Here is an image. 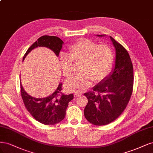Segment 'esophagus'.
Instances as JSON below:
<instances>
[{
	"label": "esophagus",
	"instance_id": "34e87169",
	"mask_svg": "<svg viewBox=\"0 0 153 153\" xmlns=\"http://www.w3.org/2000/svg\"><path fill=\"white\" fill-rule=\"evenodd\" d=\"M81 95H82L81 93H74V97H78L81 96Z\"/></svg>",
	"mask_w": 153,
	"mask_h": 153
}]
</instances>
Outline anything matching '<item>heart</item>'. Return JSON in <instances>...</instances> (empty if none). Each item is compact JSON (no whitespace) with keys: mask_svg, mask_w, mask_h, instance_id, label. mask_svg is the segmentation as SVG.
<instances>
[{"mask_svg":"<svg viewBox=\"0 0 153 153\" xmlns=\"http://www.w3.org/2000/svg\"><path fill=\"white\" fill-rule=\"evenodd\" d=\"M113 52L106 44H98L88 39L77 41L68 49L67 55L60 58L63 75L68 79L72 76L75 65L79 66V75L65 83V89L71 92L87 90L92 80L99 82L109 73L113 63Z\"/></svg>","mask_w":153,"mask_h":153,"instance_id":"heart-1","label":"heart"}]
</instances>
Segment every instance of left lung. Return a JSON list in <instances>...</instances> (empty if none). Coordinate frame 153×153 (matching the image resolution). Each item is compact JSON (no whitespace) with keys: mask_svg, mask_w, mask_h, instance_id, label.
I'll use <instances>...</instances> for the list:
<instances>
[{"mask_svg":"<svg viewBox=\"0 0 153 153\" xmlns=\"http://www.w3.org/2000/svg\"><path fill=\"white\" fill-rule=\"evenodd\" d=\"M110 39L116 51L114 67L93 88V91L84 94L88 100L84 111L85 116L97 126L109 124L121 114L130 99L134 85V69L128 53L112 37ZM95 91L99 95L95 94Z\"/></svg>","mask_w":153,"mask_h":153,"instance_id":"left-lung-1","label":"left lung"}]
</instances>
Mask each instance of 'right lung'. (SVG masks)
<instances>
[{"instance_id":"add662e5","label":"right lung","mask_w":153,"mask_h":153,"mask_svg":"<svg viewBox=\"0 0 153 153\" xmlns=\"http://www.w3.org/2000/svg\"><path fill=\"white\" fill-rule=\"evenodd\" d=\"M63 43L62 40L56 36H42L28 49L23 61L29 53L37 47L50 49L58 56ZM62 86V83H59L56 90L46 97L36 98L28 95L20 82L21 95L25 106L34 119L46 125H55L64 119L68 102L73 99L74 95L72 93L63 95L61 92Z\"/></svg>"}]
</instances>
